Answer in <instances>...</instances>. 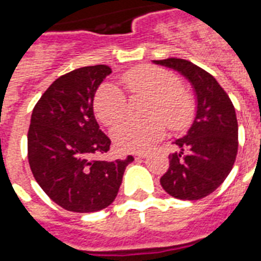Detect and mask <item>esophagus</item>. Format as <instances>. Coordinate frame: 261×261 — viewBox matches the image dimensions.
Wrapping results in <instances>:
<instances>
[{
  "instance_id": "obj_1",
  "label": "esophagus",
  "mask_w": 261,
  "mask_h": 261,
  "mask_svg": "<svg viewBox=\"0 0 261 261\" xmlns=\"http://www.w3.org/2000/svg\"><path fill=\"white\" fill-rule=\"evenodd\" d=\"M146 155H147V153L142 151V153H137V154H135V157H137V159H145Z\"/></svg>"
}]
</instances>
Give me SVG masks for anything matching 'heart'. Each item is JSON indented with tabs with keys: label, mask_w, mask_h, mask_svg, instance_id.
Returning a JSON list of instances; mask_svg holds the SVG:
<instances>
[{
	"label": "heart",
	"mask_w": 261,
	"mask_h": 261,
	"mask_svg": "<svg viewBox=\"0 0 261 261\" xmlns=\"http://www.w3.org/2000/svg\"><path fill=\"white\" fill-rule=\"evenodd\" d=\"M120 84L131 94L149 96L142 122L123 120L114 127L112 139L123 151L145 150L165 134V123L173 131L186 128L194 119L195 100L188 89L178 84L172 71L142 65L120 75ZM94 114L102 124L114 126L126 112V97L112 84H102L94 94Z\"/></svg>",
	"instance_id": "b5f03b06"
}]
</instances>
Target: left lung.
I'll list each match as a JSON object with an SVG mask.
<instances>
[{
    "label": "left lung",
    "mask_w": 261,
    "mask_h": 261,
    "mask_svg": "<svg viewBox=\"0 0 261 261\" xmlns=\"http://www.w3.org/2000/svg\"><path fill=\"white\" fill-rule=\"evenodd\" d=\"M188 79L196 93L198 110L186 137L174 141L169 168L160 178L168 194L181 200H198L218 188L234 165L239 124L233 102L218 81L190 61H154Z\"/></svg>",
    "instance_id": "1"
}]
</instances>
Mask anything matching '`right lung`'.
Returning <instances> with one entry per match:
<instances>
[{
	"mask_svg": "<svg viewBox=\"0 0 261 261\" xmlns=\"http://www.w3.org/2000/svg\"><path fill=\"white\" fill-rule=\"evenodd\" d=\"M107 65L75 69L57 79L36 102L28 130V163L35 180L58 206L93 213L114 202L126 167L101 161L111 139L98 127L93 97L111 73Z\"/></svg>",
	"mask_w": 261,
	"mask_h": 261,
	"instance_id": "1",
	"label": "right lung"
}]
</instances>
